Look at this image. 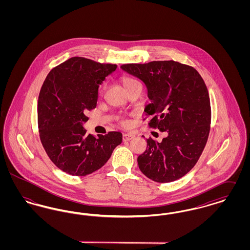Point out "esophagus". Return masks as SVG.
Wrapping results in <instances>:
<instances>
[{"mask_svg":"<svg viewBox=\"0 0 250 250\" xmlns=\"http://www.w3.org/2000/svg\"><path fill=\"white\" fill-rule=\"evenodd\" d=\"M134 138H135V135L133 133H125V134L123 135V140L124 141H130Z\"/></svg>","mask_w":250,"mask_h":250,"instance_id":"1","label":"esophagus"}]
</instances>
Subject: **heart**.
<instances>
[{
  "mask_svg": "<svg viewBox=\"0 0 250 250\" xmlns=\"http://www.w3.org/2000/svg\"><path fill=\"white\" fill-rule=\"evenodd\" d=\"M122 83H123L124 87L126 89V91H127L128 89H130L132 86H134V85H136V84H139V83H138L136 80H134V79H132V78H129V77H125V78H123ZM123 124H124V125H127V122H126V121H123Z\"/></svg>",
  "mask_w": 250,
  "mask_h": 250,
  "instance_id": "1",
  "label": "heart"
}]
</instances>
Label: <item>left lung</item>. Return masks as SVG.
<instances>
[{"mask_svg":"<svg viewBox=\"0 0 250 250\" xmlns=\"http://www.w3.org/2000/svg\"><path fill=\"white\" fill-rule=\"evenodd\" d=\"M121 68L145 84L151 103L144 112L153 117L149 125L167 133L161 143L147 140L138 157L141 171L157 183L178 180L196 165L208 140L211 107L206 85L195 68L174 61Z\"/></svg>","mask_w":250,"mask_h":250,"instance_id":"1","label":"left lung"}]
</instances>
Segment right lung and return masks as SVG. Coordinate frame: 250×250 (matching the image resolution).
<instances>
[{"mask_svg": "<svg viewBox=\"0 0 250 250\" xmlns=\"http://www.w3.org/2000/svg\"><path fill=\"white\" fill-rule=\"evenodd\" d=\"M116 64L72 57L48 73L38 97L40 140L50 160L62 171L85 176L106 164L122 143L121 132L87 135L86 113L96 107L98 87Z\"/></svg>", "mask_w": 250, "mask_h": 250, "instance_id": "add662e5", "label": "right lung"}]
</instances>
